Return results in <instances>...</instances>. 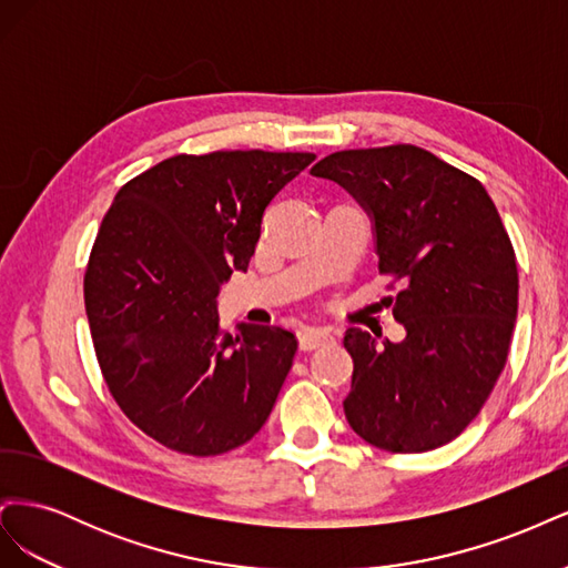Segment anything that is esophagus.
Masks as SVG:
<instances>
[{"label":"esophagus","mask_w":568,"mask_h":568,"mask_svg":"<svg viewBox=\"0 0 568 568\" xmlns=\"http://www.w3.org/2000/svg\"><path fill=\"white\" fill-rule=\"evenodd\" d=\"M326 343H334V334L329 329H303L298 334L301 351H315L326 346Z\"/></svg>","instance_id":"1"}]
</instances>
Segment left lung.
I'll return each mask as SVG.
<instances>
[{"label": "left lung", "mask_w": 568, "mask_h": 568, "mask_svg": "<svg viewBox=\"0 0 568 568\" xmlns=\"http://www.w3.org/2000/svg\"><path fill=\"white\" fill-rule=\"evenodd\" d=\"M313 175L365 205L379 274L388 288L403 284L393 305L400 343L379 346L357 326L343 338L353 357L346 419L386 453L440 448L476 419L507 363L519 272L500 213L476 178L415 144L336 151Z\"/></svg>", "instance_id": "8db88e82"}]
</instances>
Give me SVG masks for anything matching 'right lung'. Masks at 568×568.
Returning <instances> with one entry per match:
<instances>
[{"mask_svg": "<svg viewBox=\"0 0 568 568\" xmlns=\"http://www.w3.org/2000/svg\"><path fill=\"white\" fill-rule=\"evenodd\" d=\"M315 161L305 151L165 159L120 186L84 270L101 376L125 417L165 448L215 457L248 443L298 341L282 326L222 329L215 298L246 270L267 203Z\"/></svg>", "mask_w": 568, "mask_h": 568, "instance_id": "obj_1", "label": "right lung"}]
</instances>
